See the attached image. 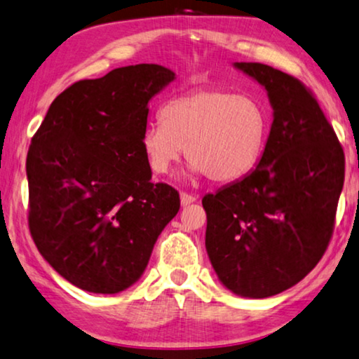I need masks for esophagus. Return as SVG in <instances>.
<instances>
[{
	"mask_svg": "<svg viewBox=\"0 0 359 359\" xmlns=\"http://www.w3.org/2000/svg\"><path fill=\"white\" fill-rule=\"evenodd\" d=\"M197 195L194 194H189V192H180V203L184 205V207H187V205L197 202Z\"/></svg>",
	"mask_w": 359,
	"mask_h": 359,
	"instance_id": "obj_1",
	"label": "esophagus"
}]
</instances>
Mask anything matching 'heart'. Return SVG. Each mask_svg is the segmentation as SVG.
Returning <instances> with one entry per match:
<instances>
[{
	"label": "heart",
	"instance_id": "heart-1",
	"mask_svg": "<svg viewBox=\"0 0 359 359\" xmlns=\"http://www.w3.org/2000/svg\"><path fill=\"white\" fill-rule=\"evenodd\" d=\"M271 113L259 97L229 88L202 87L177 95L149 123L141 147L154 174L164 175L182 156L213 182L250 174L264 154Z\"/></svg>",
	"mask_w": 359,
	"mask_h": 359
}]
</instances>
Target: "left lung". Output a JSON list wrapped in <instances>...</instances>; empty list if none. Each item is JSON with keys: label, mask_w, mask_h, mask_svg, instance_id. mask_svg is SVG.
<instances>
[{"label": "left lung", "mask_w": 359, "mask_h": 359, "mask_svg": "<svg viewBox=\"0 0 359 359\" xmlns=\"http://www.w3.org/2000/svg\"><path fill=\"white\" fill-rule=\"evenodd\" d=\"M235 65L267 90L274 121L256 169L202 198L205 246L224 287L264 299L302 280L327 251L345 152L299 79L257 62Z\"/></svg>", "instance_id": "left-lung-1"}]
</instances>
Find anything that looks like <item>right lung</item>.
<instances>
[{
	"label": "right lung",
	"instance_id": "obj_1",
	"mask_svg": "<svg viewBox=\"0 0 359 359\" xmlns=\"http://www.w3.org/2000/svg\"><path fill=\"white\" fill-rule=\"evenodd\" d=\"M175 74L140 64L65 88L26 159L29 231L44 259L76 287L116 294L135 284L179 192L151 182L141 147L147 103Z\"/></svg>",
	"mask_w": 359,
	"mask_h": 359
}]
</instances>
